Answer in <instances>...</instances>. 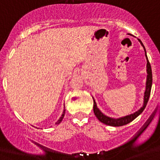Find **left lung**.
<instances>
[{"instance_id": "left-lung-1", "label": "left lung", "mask_w": 160, "mask_h": 160, "mask_svg": "<svg viewBox=\"0 0 160 160\" xmlns=\"http://www.w3.org/2000/svg\"><path fill=\"white\" fill-rule=\"evenodd\" d=\"M138 42H140L141 46L143 47L144 51H145V56H146L147 59V81H146V88H145V91H144V96H143V104H142V107H141L139 110H138L137 111H135V113L133 114H128V115H126V116L121 117V118H111V117H109L106 114H103L99 109L98 108L97 104H96V102L94 100V98H93V100H94V113L95 114V116L97 117L98 119L99 120L100 122H102V123L106 124V125L111 126V127H120V126H123L126 124L129 123L131 121L136 118L137 117L141 114V113L143 111V110L146 107L147 104H148V102L149 100L150 94H151V90H152V67H151V65H150L149 61H148V56H147V52L146 49L144 47L143 44L141 42L139 39H138Z\"/></svg>"}]
</instances>
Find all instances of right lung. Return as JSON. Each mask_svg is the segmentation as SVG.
<instances>
[{"label": "right lung", "mask_w": 160, "mask_h": 160, "mask_svg": "<svg viewBox=\"0 0 160 160\" xmlns=\"http://www.w3.org/2000/svg\"><path fill=\"white\" fill-rule=\"evenodd\" d=\"M65 114H66V110H65V108H64V110H63V112H62V115H61V117L60 118H59V119L58 120L57 122H55V124H59L61 122H62V119H63V118H64V116H65Z\"/></svg>", "instance_id": "right-lung-1"}]
</instances>
